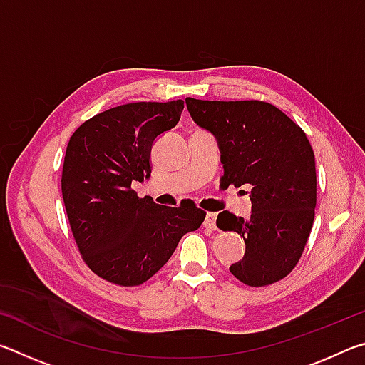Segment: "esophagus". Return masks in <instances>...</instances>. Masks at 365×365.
<instances>
[{"mask_svg": "<svg viewBox=\"0 0 365 365\" xmlns=\"http://www.w3.org/2000/svg\"><path fill=\"white\" fill-rule=\"evenodd\" d=\"M215 219H217V214L215 212H207L206 219H205V227L211 228V230H215Z\"/></svg>", "mask_w": 365, "mask_h": 365, "instance_id": "esophagus-1", "label": "esophagus"}]
</instances>
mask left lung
Returning a JSON list of instances; mask_svg holds the SVG:
<instances>
[{"instance_id":"1","label":"left lung","mask_w":365,"mask_h":365,"mask_svg":"<svg viewBox=\"0 0 365 365\" xmlns=\"http://www.w3.org/2000/svg\"><path fill=\"white\" fill-rule=\"evenodd\" d=\"M190 115L219 143L224 185L251 187V217L217 215L220 230L237 232L246 250L230 272L250 287L287 277L298 264L314 224L316 159L299 125L264 101L187 98Z\"/></svg>"}]
</instances>
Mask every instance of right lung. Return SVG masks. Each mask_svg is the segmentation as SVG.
Segmentation results:
<instances>
[{
	"mask_svg": "<svg viewBox=\"0 0 365 365\" xmlns=\"http://www.w3.org/2000/svg\"><path fill=\"white\" fill-rule=\"evenodd\" d=\"M183 101L130 103L80 125L66 150L63 200L86 265L120 287L150 280L206 212L193 202L160 206L132 183L151 175V148L180 120Z\"/></svg>",
	"mask_w": 365,
	"mask_h": 365,
	"instance_id": "add662e5",
	"label": "right lung"
}]
</instances>
